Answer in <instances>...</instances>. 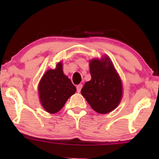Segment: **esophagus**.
<instances>
[{
    "label": "esophagus",
    "instance_id": "esophagus-1",
    "mask_svg": "<svg viewBox=\"0 0 159 159\" xmlns=\"http://www.w3.org/2000/svg\"><path fill=\"white\" fill-rule=\"evenodd\" d=\"M81 88H82V84H78V85L77 86V92H78V93L81 92Z\"/></svg>",
    "mask_w": 159,
    "mask_h": 159
}]
</instances>
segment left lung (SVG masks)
I'll list each match as a JSON object with an SVG mask.
<instances>
[{
	"instance_id": "8db88e82",
	"label": "left lung",
	"mask_w": 159,
	"mask_h": 159,
	"mask_svg": "<svg viewBox=\"0 0 159 159\" xmlns=\"http://www.w3.org/2000/svg\"><path fill=\"white\" fill-rule=\"evenodd\" d=\"M91 80L86 82L81 94L91 107L98 114H107L119 105L123 96V86L108 57L90 62Z\"/></svg>"
}]
</instances>
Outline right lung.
Here are the masks:
<instances>
[{"label":"right lung","mask_w":159,"mask_h":159,"mask_svg":"<svg viewBox=\"0 0 159 159\" xmlns=\"http://www.w3.org/2000/svg\"><path fill=\"white\" fill-rule=\"evenodd\" d=\"M38 90L40 102L45 110L50 114H55L76 92V87L63 74V65L61 62H59L55 69H48L43 75Z\"/></svg>","instance_id":"1"}]
</instances>
